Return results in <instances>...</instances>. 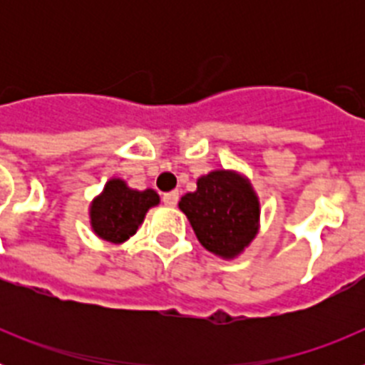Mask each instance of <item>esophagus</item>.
I'll use <instances>...</instances> for the list:
<instances>
[{
	"instance_id": "34e87169",
	"label": "esophagus",
	"mask_w": 365,
	"mask_h": 365,
	"mask_svg": "<svg viewBox=\"0 0 365 365\" xmlns=\"http://www.w3.org/2000/svg\"><path fill=\"white\" fill-rule=\"evenodd\" d=\"M163 202L166 206H170V208H172V206H175L177 202H179V192H168V193H164V195H163Z\"/></svg>"
}]
</instances>
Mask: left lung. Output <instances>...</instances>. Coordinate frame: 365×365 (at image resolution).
Masks as SVG:
<instances>
[{"mask_svg":"<svg viewBox=\"0 0 365 365\" xmlns=\"http://www.w3.org/2000/svg\"><path fill=\"white\" fill-rule=\"evenodd\" d=\"M199 243L221 257H234L257 234L259 202L248 180L215 170L197 180V190L180 199Z\"/></svg>","mask_w":365,"mask_h":365,"instance_id":"1","label":"left lung"}]
</instances>
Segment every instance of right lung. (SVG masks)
<instances>
[{
  "label": "right lung",
  "mask_w": 365,
  "mask_h": 365,
  "mask_svg": "<svg viewBox=\"0 0 365 365\" xmlns=\"http://www.w3.org/2000/svg\"><path fill=\"white\" fill-rule=\"evenodd\" d=\"M159 205L153 190H131L124 180L111 179L91 205V227L102 240L124 243L137 232L151 206Z\"/></svg>",
  "instance_id": "right-lung-1"
}]
</instances>
